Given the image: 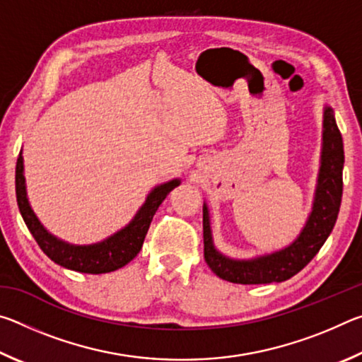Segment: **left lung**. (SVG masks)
<instances>
[{
	"mask_svg": "<svg viewBox=\"0 0 362 362\" xmlns=\"http://www.w3.org/2000/svg\"><path fill=\"white\" fill-rule=\"evenodd\" d=\"M343 163H345L343 140L337 127L334 110L330 105H324L321 166L317 173L313 206L300 235L289 246L274 250L272 254L257 255L254 259H231L220 252L214 244L209 207L204 203V259L212 272L230 283L269 284L283 283L303 269L320 252L339 216L343 189Z\"/></svg>",
	"mask_w": 362,
	"mask_h": 362,
	"instance_id": "8db88e82",
	"label": "left lung"
}]
</instances>
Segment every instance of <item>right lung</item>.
Here are the masks:
<instances>
[{"mask_svg":"<svg viewBox=\"0 0 362 362\" xmlns=\"http://www.w3.org/2000/svg\"><path fill=\"white\" fill-rule=\"evenodd\" d=\"M179 185L180 179H173L161 183V185H156L146 196L145 203L131 222L103 241L94 244H70L49 233L30 206L25 175H23L22 151L16 166L17 204H19L23 222L33 235L35 241L38 243L42 252L57 265L73 269V272L89 274L110 273L127 265L142 249L146 231L150 228L153 216L158 211L159 204Z\"/></svg>","mask_w":362,"mask_h":362,"instance_id":"add662e5","label":"right lung"}]
</instances>
